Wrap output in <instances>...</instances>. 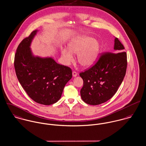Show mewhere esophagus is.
I'll list each match as a JSON object with an SVG mask.
<instances>
[{"instance_id": "1", "label": "esophagus", "mask_w": 146, "mask_h": 146, "mask_svg": "<svg viewBox=\"0 0 146 146\" xmlns=\"http://www.w3.org/2000/svg\"><path fill=\"white\" fill-rule=\"evenodd\" d=\"M72 75H73V77H76L77 76L78 74H77V73L76 72L73 71V72H72Z\"/></svg>"}]
</instances>
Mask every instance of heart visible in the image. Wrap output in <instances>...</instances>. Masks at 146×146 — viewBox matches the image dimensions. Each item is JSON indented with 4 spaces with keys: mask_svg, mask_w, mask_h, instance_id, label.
Instances as JSON below:
<instances>
[{
    "mask_svg": "<svg viewBox=\"0 0 146 146\" xmlns=\"http://www.w3.org/2000/svg\"><path fill=\"white\" fill-rule=\"evenodd\" d=\"M68 47L61 49V54L66 64H69L73 60V54H78L79 64L84 68L92 66L97 61L101 50L99 42L86 35H79L72 39Z\"/></svg>",
    "mask_w": 146,
    "mask_h": 146,
    "instance_id": "obj_1",
    "label": "heart"
}]
</instances>
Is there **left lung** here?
<instances>
[{"label":"left lung","instance_id":"left-lung-1","mask_svg":"<svg viewBox=\"0 0 146 146\" xmlns=\"http://www.w3.org/2000/svg\"><path fill=\"white\" fill-rule=\"evenodd\" d=\"M124 49L115 38L113 53L102 54L95 65L79 74L83 80L80 96L85 103L98 105L110 100L117 92L126 73L127 54Z\"/></svg>","mask_w":146,"mask_h":146}]
</instances>
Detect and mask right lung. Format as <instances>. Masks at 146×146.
Masks as SVG:
<instances>
[{"mask_svg": "<svg viewBox=\"0 0 146 146\" xmlns=\"http://www.w3.org/2000/svg\"><path fill=\"white\" fill-rule=\"evenodd\" d=\"M38 31H34L18 45L14 68L17 78L29 97L38 103L50 105L60 98L72 77V71L52 57L34 56L30 46Z\"/></svg>", "mask_w": 146, "mask_h": 146, "instance_id": "obj_1", "label": "right lung"}]
</instances>
